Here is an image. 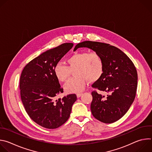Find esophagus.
Listing matches in <instances>:
<instances>
[{
  "instance_id": "esophagus-1",
  "label": "esophagus",
  "mask_w": 152,
  "mask_h": 152,
  "mask_svg": "<svg viewBox=\"0 0 152 152\" xmlns=\"http://www.w3.org/2000/svg\"><path fill=\"white\" fill-rule=\"evenodd\" d=\"M82 93H77V94H76V96H77V98L80 97L82 96Z\"/></svg>"
}]
</instances>
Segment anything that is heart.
I'll return each mask as SVG.
<instances>
[{"label": "heart", "instance_id": "heart-1", "mask_svg": "<svg viewBox=\"0 0 152 152\" xmlns=\"http://www.w3.org/2000/svg\"><path fill=\"white\" fill-rule=\"evenodd\" d=\"M66 62L67 66L61 63L56 64L53 69L56 78L61 82H66L69 78L71 72L74 71L75 77L70 79L65 85L64 89L69 93L82 91L87 79L95 82L102 76L104 64L101 56L96 52L83 51L73 54L68 57Z\"/></svg>", "mask_w": 152, "mask_h": 152}]
</instances>
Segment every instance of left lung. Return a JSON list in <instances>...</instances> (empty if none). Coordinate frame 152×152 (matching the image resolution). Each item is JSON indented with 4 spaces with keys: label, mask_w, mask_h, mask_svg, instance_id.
<instances>
[{
    "label": "left lung",
    "mask_w": 152,
    "mask_h": 152,
    "mask_svg": "<svg viewBox=\"0 0 152 152\" xmlns=\"http://www.w3.org/2000/svg\"><path fill=\"white\" fill-rule=\"evenodd\" d=\"M79 48H90L102 58L103 73L92 86L110 94L104 98L92 91L91 113L103 123L115 122L127 112L136 96L138 75L134 64L121 50L109 44L85 41L78 43L74 50Z\"/></svg>",
    "instance_id": "left-lung-1"
}]
</instances>
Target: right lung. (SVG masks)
<instances>
[{
	"label": "right lung",
	"instance_id": "right-lung-1",
	"mask_svg": "<svg viewBox=\"0 0 152 152\" xmlns=\"http://www.w3.org/2000/svg\"><path fill=\"white\" fill-rule=\"evenodd\" d=\"M73 46V43H64L43 52L31 61L21 72V101L30 118L43 127L56 129L66 123L77 100L76 95L71 94L55 100V97L64 91L53 69Z\"/></svg>",
	"mask_w": 152,
	"mask_h": 152
}]
</instances>
